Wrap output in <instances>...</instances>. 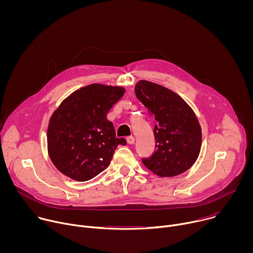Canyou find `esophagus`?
<instances>
[{
    "label": "esophagus",
    "instance_id": "esophagus-1",
    "mask_svg": "<svg viewBox=\"0 0 253 253\" xmlns=\"http://www.w3.org/2000/svg\"><path fill=\"white\" fill-rule=\"evenodd\" d=\"M126 141L128 144H133L135 142V138H134V136H128L126 138Z\"/></svg>",
    "mask_w": 253,
    "mask_h": 253
}]
</instances>
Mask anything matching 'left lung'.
<instances>
[{
	"instance_id": "left-lung-1",
	"label": "left lung",
	"mask_w": 253,
	"mask_h": 253,
	"mask_svg": "<svg viewBox=\"0 0 253 253\" xmlns=\"http://www.w3.org/2000/svg\"><path fill=\"white\" fill-rule=\"evenodd\" d=\"M135 94L156 120L155 150L143 164L160 177L188 170L201 148V127L193 110L173 91L149 81H139Z\"/></svg>"
}]
</instances>
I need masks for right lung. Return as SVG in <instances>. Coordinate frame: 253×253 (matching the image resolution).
Instances as JSON below:
<instances>
[{"label":"right lung","mask_w":253,"mask_h":253,"mask_svg":"<svg viewBox=\"0 0 253 253\" xmlns=\"http://www.w3.org/2000/svg\"><path fill=\"white\" fill-rule=\"evenodd\" d=\"M124 92L122 87L91 84L61 103L47 131L49 156L60 172L87 181L108 167L118 145H126L107 119Z\"/></svg>","instance_id":"obj_1"}]
</instances>
